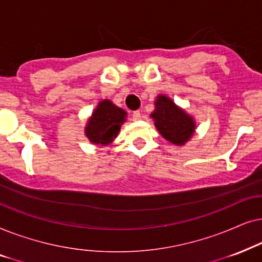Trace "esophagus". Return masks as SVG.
<instances>
[{
  "instance_id": "1",
  "label": "esophagus",
  "mask_w": 262,
  "mask_h": 262,
  "mask_svg": "<svg viewBox=\"0 0 262 262\" xmlns=\"http://www.w3.org/2000/svg\"><path fill=\"white\" fill-rule=\"evenodd\" d=\"M132 118H133V121H139V120H140V118H141L140 111H139V110L134 111L133 115H132Z\"/></svg>"
}]
</instances>
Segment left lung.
Wrapping results in <instances>:
<instances>
[{
    "label": "left lung",
    "instance_id": "1",
    "mask_svg": "<svg viewBox=\"0 0 262 262\" xmlns=\"http://www.w3.org/2000/svg\"><path fill=\"white\" fill-rule=\"evenodd\" d=\"M151 117L162 137L175 145H184L194 133L193 118L165 96L157 98Z\"/></svg>",
    "mask_w": 262,
    "mask_h": 262
}]
</instances>
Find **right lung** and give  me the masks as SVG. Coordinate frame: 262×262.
<instances>
[{
  "label": "right lung",
  "mask_w": 262,
  "mask_h": 262,
  "mask_svg": "<svg viewBox=\"0 0 262 262\" xmlns=\"http://www.w3.org/2000/svg\"><path fill=\"white\" fill-rule=\"evenodd\" d=\"M125 111L103 100L97 106L85 128L86 137L95 144L107 145L117 137L121 124L125 121Z\"/></svg>",
  "instance_id": "1"
}]
</instances>
